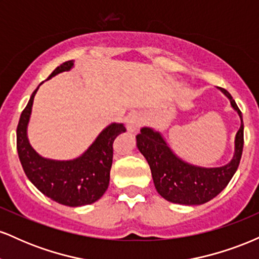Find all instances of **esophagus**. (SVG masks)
Returning <instances> with one entry per match:
<instances>
[{"mask_svg": "<svg viewBox=\"0 0 259 259\" xmlns=\"http://www.w3.org/2000/svg\"><path fill=\"white\" fill-rule=\"evenodd\" d=\"M142 124V118L140 117L138 113H133L126 118V127L129 132H136L140 125Z\"/></svg>", "mask_w": 259, "mask_h": 259, "instance_id": "esophagus-1", "label": "esophagus"}]
</instances>
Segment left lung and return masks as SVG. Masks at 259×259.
<instances>
[{
  "label": "left lung",
  "mask_w": 259,
  "mask_h": 259,
  "mask_svg": "<svg viewBox=\"0 0 259 259\" xmlns=\"http://www.w3.org/2000/svg\"><path fill=\"white\" fill-rule=\"evenodd\" d=\"M219 90L230 100L231 107L241 119V126L235 136L234 157L228 164L217 168L190 164L170 150L162 134L151 127H142L136 136V145L150 165L157 192L169 202L186 206L206 203L221 194L237 170L243 148L242 113L225 89Z\"/></svg>",
  "instance_id": "8db88e82"
}]
</instances>
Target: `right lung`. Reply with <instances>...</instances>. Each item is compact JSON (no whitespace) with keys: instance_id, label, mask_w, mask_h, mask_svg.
<instances>
[{"instance_id":"1","label":"right lung","mask_w":259,"mask_h":259,"mask_svg":"<svg viewBox=\"0 0 259 259\" xmlns=\"http://www.w3.org/2000/svg\"><path fill=\"white\" fill-rule=\"evenodd\" d=\"M73 67L74 61L64 62L53 70L49 79L62 72H68ZM37 89L32 92L28 105L22 112L17 127L18 156L26 177L45 196L64 206L79 207L94 203L100 200L108 189L113 144L118 135L126 132L125 126L124 124L112 123L103 129L91 146L75 159L44 158L31 147L26 134Z\"/></svg>"}]
</instances>
